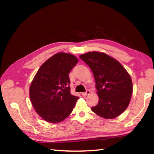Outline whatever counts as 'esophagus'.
Masks as SVG:
<instances>
[{
    "label": "esophagus",
    "mask_w": 154,
    "mask_h": 154,
    "mask_svg": "<svg viewBox=\"0 0 154 154\" xmlns=\"http://www.w3.org/2000/svg\"><path fill=\"white\" fill-rule=\"evenodd\" d=\"M90 94V91L89 90H86L85 91V92H83L82 94V96H87L88 94Z\"/></svg>",
    "instance_id": "obj_1"
}]
</instances>
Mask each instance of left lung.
Returning a JSON list of instances; mask_svg holds the SVG:
<instances>
[{"mask_svg":"<svg viewBox=\"0 0 154 154\" xmlns=\"http://www.w3.org/2000/svg\"><path fill=\"white\" fill-rule=\"evenodd\" d=\"M79 58L92 70L99 98L92 111L105 119H113L128 106L132 93L131 77L123 66L105 53L88 52Z\"/></svg>","mask_w":154,"mask_h":154,"instance_id":"8db88e82","label":"left lung"}]
</instances>
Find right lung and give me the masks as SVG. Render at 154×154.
<instances>
[{"mask_svg": "<svg viewBox=\"0 0 154 154\" xmlns=\"http://www.w3.org/2000/svg\"><path fill=\"white\" fill-rule=\"evenodd\" d=\"M78 62L71 54L61 52L41 65L30 86V98L36 113L49 123H59L73 109L79 97L71 95L69 72Z\"/></svg>", "mask_w": 154, "mask_h": 154, "instance_id": "right-lung-1", "label": "right lung"}]
</instances>
